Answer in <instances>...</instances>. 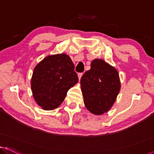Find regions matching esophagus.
I'll return each mask as SVG.
<instances>
[{"mask_svg":"<svg viewBox=\"0 0 154 154\" xmlns=\"http://www.w3.org/2000/svg\"><path fill=\"white\" fill-rule=\"evenodd\" d=\"M82 75H83V73H79V74H78V78H79V80L81 79Z\"/></svg>","mask_w":154,"mask_h":154,"instance_id":"esophagus-1","label":"esophagus"}]
</instances>
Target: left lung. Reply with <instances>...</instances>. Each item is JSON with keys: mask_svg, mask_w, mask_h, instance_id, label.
Here are the masks:
<instances>
[{"mask_svg": "<svg viewBox=\"0 0 154 154\" xmlns=\"http://www.w3.org/2000/svg\"><path fill=\"white\" fill-rule=\"evenodd\" d=\"M80 84L85 106L96 116L111 109L121 88L118 70L100 59L92 61L91 69L83 75Z\"/></svg>", "mask_w": 154, "mask_h": 154, "instance_id": "left-lung-1", "label": "left lung"}]
</instances>
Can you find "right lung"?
Listing matches in <instances>:
<instances>
[{
	"label": "right lung",
	"mask_w": 154,
	"mask_h": 154,
	"mask_svg": "<svg viewBox=\"0 0 154 154\" xmlns=\"http://www.w3.org/2000/svg\"><path fill=\"white\" fill-rule=\"evenodd\" d=\"M78 80L74 63L68 55H48L33 71L31 88L34 100L43 110L57 109Z\"/></svg>",
	"instance_id": "right-lung-1"
}]
</instances>
